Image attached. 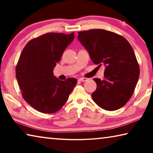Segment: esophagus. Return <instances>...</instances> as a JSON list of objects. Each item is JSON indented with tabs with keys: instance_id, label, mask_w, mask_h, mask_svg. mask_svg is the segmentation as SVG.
<instances>
[{
	"instance_id": "34e87169",
	"label": "esophagus",
	"mask_w": 153,
	"mask_h": 153,
	"mask_svg": "<svg viewBox=\"0 0 153 153\" xmlns=\"http://www.w3.org/2000/svg\"><path fill=\"white\" fill-rule=\"evenodd\" d=\"M88 80V78H86V77H80V78L78 79L79 82H86Z\"/></svg>"
}]
</instances>
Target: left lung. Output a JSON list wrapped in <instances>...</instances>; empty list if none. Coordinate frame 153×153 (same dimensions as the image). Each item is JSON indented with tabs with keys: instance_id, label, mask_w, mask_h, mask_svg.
Instances as JSON below:
<instances>
[{
	"instance_id": "obj_1",
	"label": "left lung",
	"mask_w": 153,
	"mask_h": 153,
	"mask_svg": "<svg viewBox=\"0 0 153 153\" xmlns=\"http://www.w3.org/2000/svg\"><path fill=\"white\" fill-rule=\"evenodd\" d=\"M77 38L93 63L105 66L104 79H94L97 88L92 94L93 100L107 111L123 107L132 96L140 76L130 44L122 36L101 29L79 32Z\"/></svg>"
}]
</instances>
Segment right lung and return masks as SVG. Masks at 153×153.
I'll return each mask as SVG.
<instances>
[{
    "instance_id": "right-lung-1",
    "label": "right lung",
    "mask_w": 153,
    "mask_h": 153,
    "mask_svg": "<svg viewBox=\"0 0 153 153\" xmlns=\"http://www.w3.org/2000/svg\"><path fill=\"white\" fill-rule=\"evenodd\" d=\"M74 39V32L46 33L29 41L22 52L15 69L17 83L24 99L41 113L60 110L77 84L76 78L62 81L53 74L54 67Z\"/></svg>"
}]
</instances>
